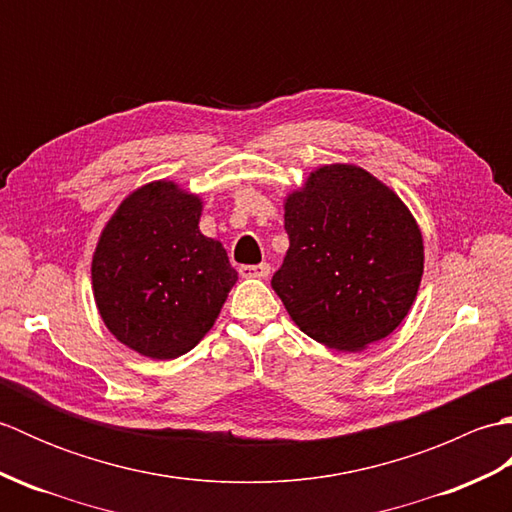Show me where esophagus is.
<instances>
[{"label":"esophagus","instance_id":"obj_1","mask_svg":"<svg viewBox=\"0 0 512 512\" xmlns=\"http://www.w3.org/2000/svg\"><path fill=\"white\" fill-rule=\"evenodd\" d=\"M239 275L246 279H266L270 275V264H257V266H242Z\"/></svg>","mask_w":512,"mask_h":512}]
</instances>
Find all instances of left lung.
<instances>
[{
    "mask_svg": "<svg viewBox=\"0 0 512 512\" xmlns=\"http://www.w3.org/2000/svg\"><path fill=\"white\" fill-rule=\"evenodd\" d=\"M284 211L290 248L270 284L299 330L339 352L394 332L424 268L422 233L405 202L361 167L323 165Z\"/></svg>",
    "mask_w": 512,
    "mask_h": 512,
    "instance_id": "8db88e82",
    "label": "left lung"
}]
</instances>
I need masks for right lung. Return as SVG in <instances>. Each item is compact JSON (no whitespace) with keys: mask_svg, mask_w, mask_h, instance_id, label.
<instances>
[{"mask_svg":"<svg viewBox=\"0 0 512 512\" xmlns=\"http://www.w3.org/2000/svg\"><path fill=\"white\" fill-rule=\"evenodd\" d=\"M200 195L171 180L129 193L92 257V290L118 341L156 361L178 358L213 328L237 273L200 233Z\"/></svg>","mask_w":512,"mask_h":512,"instance_id":"add662e5","label":"right lung"}]
</instances>
